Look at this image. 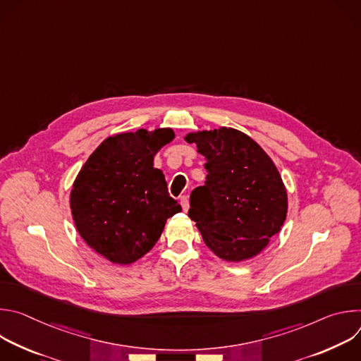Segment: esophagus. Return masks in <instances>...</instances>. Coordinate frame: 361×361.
<instances>
[{
    "mask_svg": "<svg viewBox=\"0 0 361 361\" xmlns=\"http://www.w3.org/2000/svg\"><path fill=\"white\" fill-rule=\"evenodd\" d=\"M180 204H181L183 210H184V212H187V210H188V207H190V204H188V197H187V195L180 197Z\"/></svg>",
    "mask_w": 361,
    "mask_h": 361,
    "instance_id": "esophagus-1",
    "label": "esophagus"
}]
</instances>
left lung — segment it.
I'll list each match as a JSON object with an SVG mask.
<instances>
[{
    "label": "left lung",
    "mask_w": 361,
    "mask_h": 361,
    "mask_svg": "<svg viewBox=\"0 0 361 361\" xmlns=\"http://www.w3.org/2000/svg\"><path fill=\"white\" fill-rule=\"evenodd\" d=\"M204 156L205 184L192 190L188 217L221 260L243 262L262 252L287 216V190L267 152L227 127L188 133Z\"/></svg>",
    "instance_id": "left-lung-1"
}]
</instances>
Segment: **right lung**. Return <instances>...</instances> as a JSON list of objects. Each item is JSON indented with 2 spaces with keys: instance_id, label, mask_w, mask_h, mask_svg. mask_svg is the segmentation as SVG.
<instances>
[{
  "instance_id": "right-lung-1",
  "label": "right lung",
  "mask_w": 361,
  "mask_h": 361,
  "mask_svg": "<svg viewBox=\"0 0 361 361\" xmlns=\"http://www.w3.org/2000/svg\"><path fill=\"white\" fill-rule=\"evenodd\" d=\"M174 140L171 128L120 133L102 141L80 170L70 194L82 240L116 264H131L160 238L167 219L181 212L154 156Z\"/></svg>"
}]
</instances>
